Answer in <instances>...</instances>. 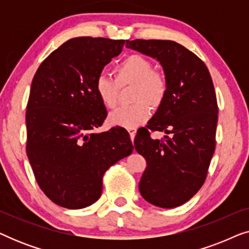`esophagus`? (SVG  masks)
Here are the masks:
<instances>
[{"instance_id": "obj_1", "label": "esophagus", "mask_w": 249, "mask_h": 249, "mask_svg": "<svg viewBox=\"0 0 249 249\" xmlns=\"http://www.w3.org/2000/svg\"><path fill=\"white\" fill-rule=\"evenodd\" d=\"M128 131H129V134H130V139H131V142H134L135 136H136V132H137V130H136L135 128H131V129H128Z\"/></svg>"}]
</instances>
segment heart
<instances>
[{"label":"heart","mask_w":249,"mask_h":249,"mask_svg":"<svg viewBox=\"0 0 249 249\" xmlns=\"http://www.w3.org/2000/svg\"><path fill=\"white\" fill-rule=\"evenodd\" d=\"M115 81L101 74L95 80V91L101 103L113 108L118 103L119 87L132 86L130 101L134 104L119 107L111 112L112 124L131 129L144 124L149 117V108H159L168 93V81L164 74L153 71L151 61L139 54H131L114 69Z\"/></svg>","instance_id":"b5f03b06"}]
</instances>
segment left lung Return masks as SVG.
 <instances>
[{"instance_id":"1","label":"left lung","mask_w":249,"mask_h":249,"mask_svg":"<svg viewBox=\"0 0 249 249\" xmlns=\"http://www.w3.org/2000/svg\"><path fill=\"white\" fill-rule=\"evenodd\" d=\"M125 46L158 60L168 81L164 102L135 137L136 151L147 162L139 192L155 206H180L203 186L215 149L217 103L212 78L198 56L173 40L135 39ZM149 130L169 136L153 140Z\"/></svg>"}]
</instances>
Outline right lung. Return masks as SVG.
I'll return each instance as SVG.
<instances>
[{
  "label": "right lung",
  "mask_w": 249,
  "mask_h": 249,
  "mask_svg": "<svg viewBox=\"0 0 249 249\" xmlns=\"http://www.w3.org/2000/svg\"><path fill=\"white\" fill-rule=\"evenodd\" d=\"M124 39L77 37L43 61L27 104V156L44 194L66 209H84L101 197L104 173L134 149L127 130L96 132L107 111L95 80Z\"/></svg>",
  "instance_id": "right-lung-1"
}]
</instances>
